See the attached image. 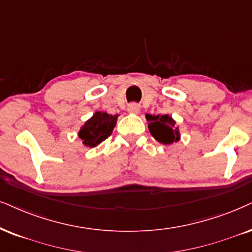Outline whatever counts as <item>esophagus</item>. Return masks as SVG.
Masks as SVG:
<instances>
[{
	"label": "esophagus",
	"mask_w": 252,
	"mask_h": 252,
	"mask_svg": "<svg viewBox=\"0 0 252 252\" xmlns=\"http://www.w3.org/2000/svg\"><path fill=\"white\" fill-rule=\"evenodd\" d=\"M128 111L132 114H137L139 111V106L137 103H130L128 106Z\"/></svg>",
	"instance_id": "obj_1"
}]
</instances>
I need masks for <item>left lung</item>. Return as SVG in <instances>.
<instances>
[{
	"label": "left lung",
	"mask_w": 252,
	"mask_h": 252,
	"mask_svg": "<svg viewBox=\"0 0 252 252\" xmlns=\"http://www.w3.org/2000/svg\"><path fill=\"white\" fill-rule=\"evenodd\" d=\"M149 121V130L156 141L163 144H172L179 141L180 133L174 126L173 119L168 115H146Z\"/></svg>",
	"instance_id": "1"
}]
</instances>
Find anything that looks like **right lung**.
Listing matches in <instances>:
<instances>
[{
  "label": "right lung",
  "instance_id": "1",
  "mask_svg": "<svg viewBox=\"0 0 252 252\" xmlns=\"http://www.w3.org/2000/svg\"><path fill=\"white\" fill-rule=\"evenodd\" d=\"M117 115H109L102 111H96L93 116L84 124L79 137L82 143L89 148H94L111 135L115 128Z\"/></svg>",
  "mask_w": 252,
  "mask_h": 252
}]
</instances>
